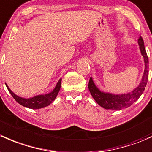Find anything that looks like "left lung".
Here are the masks:
<instances>
[{"instance_id": "obj_1", "label": "left lung", "mask_w": 152, "mask_h": 152, "mask_svg": "<svg viewBox=\"0 0 152 152\" xmlns=\"http://www.w3.org/2000/svg\"><path fill=\"white\" fill-rule=\"evenodd\" d=\"M139 49L142 56L143 57L145 64V69L142 76L139 85L134 89L132 92L126 94L115 95L110 92H104L97 88L92 78L89 79L88 88L89 92L94 100L98 105L103 107L105 109H111L117 111L122 108H127L133 104L143 94L146 87L148 78V59L146 49L144 47V43L141 36L138 40Z\"/></svg>"}]
</instances>
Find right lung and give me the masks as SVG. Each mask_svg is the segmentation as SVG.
<instances>
[{
    "mask_svg": "<svg viewBox=\"0 0 152 152\" xmlns=\"http://www.w3.org/2000/svg\"><path fill=\"white\" fill-rule=\"evenodd\" d=\"M61 81L62 79H60L56 84L55 89L49 93L38 95L33 97H30V98H24V97L18 96L11 90L6 84V86L12 96L14 98V100L20 105H23L26 108H31V109H39V108H44V107L51 104L55 100L60 89V87H61Z\"/></svg>",
    "mask_w": 152,
    "mask_h": 152,
    "instance_id": "1",
    "label": "right lung"
}]
</instances>
